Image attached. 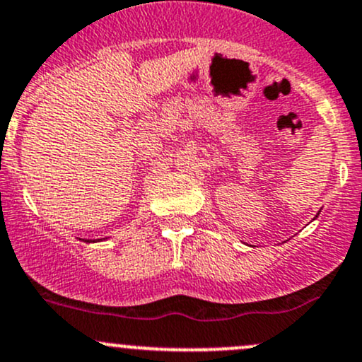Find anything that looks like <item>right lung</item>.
I'll use <instances>...</instances> for the list:
<instances>
[{
	"label": "right lung",
	"mask_w": 362,
	"mask_h": 362,
	"mask_svg": "<svg viewBox=\"0 0 362 362\" xmlns=\"http://www.w3.org/2000/svg\"><path fill=\"white\" fill-rule=\"evenodd\" d=\"M85 242H94V240H85Z\"/></svg>",
	"instance_id": "add662e5"
}]
</instances>
